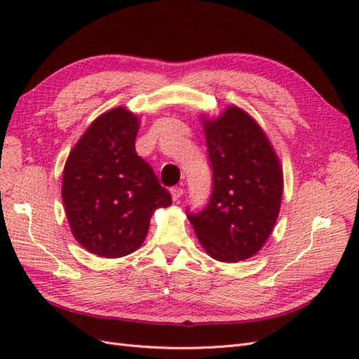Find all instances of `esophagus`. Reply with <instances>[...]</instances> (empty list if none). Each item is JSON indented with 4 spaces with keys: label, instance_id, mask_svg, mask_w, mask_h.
<instances>
[{
    "label": "esophagus",
    "instance_id": "obj_1",
    "mask_svg": "<svg viewBox=\"0 0 359 359\" xmlns=\"http://www.w3.org/2000/svg\"><path fill=\"white\" fill-rule=\"evenodd\" d=\"M170 194H172V199L177 202V201H180V198L184 194V190L181 187H173V189H170Z\"/></svg>",
    "mask_w": 359,
    "mask_h": 359
}]
</instances>
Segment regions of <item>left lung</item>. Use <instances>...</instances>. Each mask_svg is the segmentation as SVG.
Wrapping results in <instances>:
<instances>
[{
    "mask_svg": "<svg viewBox=\"0 0 359 359\" xmlns=\"http://www.w3.org/2000/svg\"><path fill=\"white\" fill-rule=\"evenodd\" d=\"M201 119L214 184L206 208L187 215L205 252L235 264L255 256L273 232L283 169L262 127L241 107Z\"/></svg>",
    "mask_w": 359,
    "mask_h": 359,
    "instance_id": "obj_1",
    "label": "left lung"
}]
</instances>
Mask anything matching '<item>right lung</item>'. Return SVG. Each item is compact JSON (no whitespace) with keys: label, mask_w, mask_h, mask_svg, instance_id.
<instances>
[{"label":"right lung","mask_w":359,"mask_h":359,"mask_svg":"<svg viewBox=\"0 0 359 359\" xmlns=\"http://www.w3.org/2000/svg\"><path fill=\"white\" fill-rule=\"evenodd\" d=\"M139 118L119 106L97 116L67 157L61 196L73 236L90 253L123 257L145 241L151 215L172 203L136 153Z\"/></svg>","instance_id":"right-lung-1"}]
</instances>
